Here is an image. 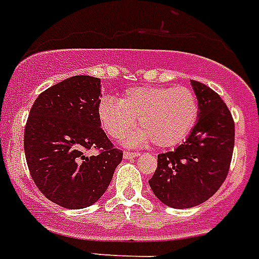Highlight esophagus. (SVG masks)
Returning <instances> with one entry per match:
<instances>
[{
    "mask_svg": "<svg viewBox=\"0 0 259 259\" xmlns=\"http://www.w3.org/2000/svg\"><path fill=\"white\" fill-rule=\"evenodd\" d=\"M138 156H140L138 152H125V153H123V158H125V160H132V158L138 157Z\"/></svg>",
    "mask_w": 259,
    "mask_h": 259,
    "instance_id": "34e87169",
    "label": "esophagus"
}]
</instances>
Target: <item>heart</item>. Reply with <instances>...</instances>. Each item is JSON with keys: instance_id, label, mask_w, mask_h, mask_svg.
<instances>
[{"instance_id": "1", "label": "heart", "mask_w": 259, "mask_h": 259, "mask_svg": "<svg viewBox=\"0 0 259 259\" xmlns=\"http://www.w3.org/2000/svg\"><path fill=\"white\" fill-rule=\"evenodd\" d=\"M197 117V98L187 87H132L119 99L105 97L98 103L99 122L114 140L127 136L137 121L141 129L130 136L129 145H177L191 133Z\"/></svg>"}]
</instances>
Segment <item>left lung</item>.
<instances>
[{"instance_id":"obj_1","label":"left lung","mask_w":259,"mask_h":259,"mask_svg":"<svg viewBox=\"0 0 259 259\" xmlns=\"http://www.w3.org/2000/svg\"><path fill=\"white\" fill-rule=\"evenodd\" d=\"M199 117L188 138L172 152L158 154L149 180L153 193L172 208H191L208 200L229 173L235 127L230 110L213 90L191 82Z\"/></svg>"}]
</instances>
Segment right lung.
I'll list each match as a JSON object with an SVG mask.
<instances>
[{"mask_svg":"<svg viewBox=\"0 0 259 259\" xmlns=\"http://www.w3.org/2000/svg\"><path fill=\"white\" fill-rule=\"evenodd\" d=\"M101 79L76 75L47 89L26 121L24 150L34 184L64 208L97 203L122 161L98 118ZM99 149L97 156L85 150Z\"/></svg>","mask_w":259,"mask_h":259,"instance_id":"obj_1","label":"right lung"}]
</instances>
